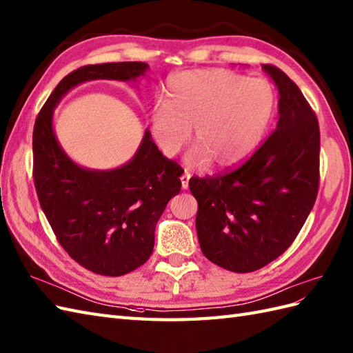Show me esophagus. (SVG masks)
I'll list each match as a JSON object with an SVG mask.
<instances>
[{
	"instance_id": "obj_1",
	"label": "esophagus",
	"mask_w": 353,
	"mask_h": 353,
	"mask_svg": "<svg viewBox=\"0 0 353 353\" xmlns=\"http://www.w3.org/2000/svg\"><path fill=\"white\" fill-rule=\"evenodd\" d=\"M190 177H191V174L188 173V171H185V173L182 174V177H180V180H182V188H183V190H188V186H190Z\"/></svg>"
}]
</instances>
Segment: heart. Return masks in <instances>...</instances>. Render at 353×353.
Here are the masks:
<instances>
[{"label":"heart","mask_w":353,"mask_h":353,"mask_svg":"<svg viewBox=\"0 0 353 353\" xmlns=\"http://www.w3.org/2000/svg\"><path fill=\"white\" fill-rule=\"evenodd\" d=\"M275 112V92L263 78H248L224 69L173 73L167 79L165 102L153 105L150 134L159 150L173 158L191 138L188 161L206 167L232 168L259 149Z\"/></svg>","instance_id":"obj_1"}]
</instances>
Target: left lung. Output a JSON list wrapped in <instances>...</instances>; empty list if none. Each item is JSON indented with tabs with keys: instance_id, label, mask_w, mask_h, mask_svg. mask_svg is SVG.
I'll use <instances>...</instances> for the list:
<instances>
[{
	"instance_id": "left-lung-1",
	"label": "left lung",
	"mask_w": 353,
	"mask_h": 353,
	"mask_svg": "<svg viewBox=\"0 0 353 353\" xmlns=\"http://www.w3.org/2000/svg\"><path fill=\"white\" fill-rule=\"evenodd\" d=\"M261 68L280 93L276 129L241 167L190 179L200 248L212 263L237 274L269 265L290 247L314 206L321 177L314 111L281 69Z\"/></svg>"
}]
</instances>
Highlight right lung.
Listing matches in <instances>:
<instances>
[{
  "label": "right lung",
  "instance_id": "add662e5",
  "mask_svg": "<svg viewBox=\"0 0 353 353\" xmlns=\"http://www.w3.org/2000/svg\"><path fill=\"white\" fill-rule=\"evenodd\" d=\"M147 69V63L121 61L70 72L48 97L32 130V177L43 214L64 251L99 275H125L149 260L157 223L171 196L180 192L183 170L163 157L149 130L123 167H79L57 141L52 114L61 97L81 83L135 81Z\"/></svg>",
  "mask_w": 353,
  "mask_h": 353
}]
</instances>
